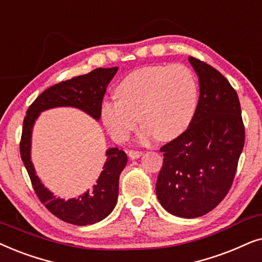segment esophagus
I'll return each mask as SVG.
<instances>
[{
	"label": "esophagus",
	"instance_id": "1",
	"mask_svg": "<svg viewBox=\"0 0 262 262\" xmlns=\"http://www.w3.org/2000/svg\"><path fill=\"white\" fill-rule=\"evenodd\" d=\"M128 156L130 159H137V158H139V157L142 156V152L135 151V149H130V151H128Z\"/></svg>",
	"mask_w": 262,
	"mask_h": 262
}]
</instances>
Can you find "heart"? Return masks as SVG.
Listing matches in <instances>:
<instances>
[{
  "label": "heart",
  "instance_id": "heart-1",
  "mask_svg": "<svg viewBox=\"0 0 262 262\" xmlns=\"http://www.w3.org/2000/svg\"><path fill=\"white\" fill-rule=\"evenodd\" d=\"M120 99L102 103L103 123L115 140L124 142L137 128L141 141L172 140L186 132L196 113L195 75L181 64L148 66L128 74L117 86Z\"/></svg>",
  "mask_w": 262,
  "mask_h": 262
}]
</instances>
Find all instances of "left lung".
Segmentation results:
<instances>
[{
    "label": "left lung",
    "instance_id": "8db88e82",
    "mask_svg": "<svg viewBox=\"0 0 262 262\" xmlns=\"http://www.w3.org/2000/svg\"><path fill=\"white\" fill-rule=\"evenodd\" d=\"M189 62L200 83L196 113L184 133L160 148L156 186L160 205L181 218L201 217L226 196L246 137L233 87L206 62Z\"/></svg>",
    "mask_w": 262,
    "mask_h": 262
}]
</instances>
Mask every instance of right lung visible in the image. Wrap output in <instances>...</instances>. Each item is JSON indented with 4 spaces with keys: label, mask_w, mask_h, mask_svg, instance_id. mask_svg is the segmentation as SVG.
Instances as JSON below:
<instances>
[{
    "label": "right lung",
    "mask_w": 262,
    "mask_h": 262,
    "mask_svg": "<svg viewBox=\"0 0 262 262\" xmlns=\"http://www.w3.org/2000/svg\"><path fill=\"white\" fill-rule=\"evenodd\" d=\"M117 67L97 68L89 74L75 76L49 87L31 104L24 118L20 140V155L31 179L37 196L52 214L74 225H91L103 221L113 212L118 196L120 173L127 164V155L117 147L106 151V162L103 171L92 189L76 199L66 201L56 198L43 186L31 162V135L34 121L41 111L57 106H73L85 111L96 120L100 118V107L110 80Z\"/></svg>",
    "instance_id": "add662e5"
}]
</instances>
